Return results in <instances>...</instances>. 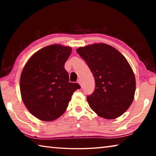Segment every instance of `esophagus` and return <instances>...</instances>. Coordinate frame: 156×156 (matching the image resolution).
<instances>
[{
  "label": "esophagus",
  "instance_id": "esophagus-1",
  "mask_svg": "<svg viewBox=\"0 0 156 156\" xmlns=\"http://www.w3.org/2000/svg\"><path fill=\"white\" fill-rule=\"evenodd\" d=\"M77 83H78L79 84H80V85L82 87V82H81V80H80V79H78V81H77Z\"/></svg>",
  "mask_w": 156,
  "mask_h": 156
}]
</instances>
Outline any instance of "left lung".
<instances>
[{
	"label": "left lung",
	"mask_w": 156,
	"mask_h": 156,
	"mask_svg": "<svg viewBox=\"0 0 156 156\" xmlns=\"http://www.w3.org/2000/svg\"><path fill=\"white\" fill-rule=\"evenodd\" d=\"M93 73L96 88L87 96L100 117L114 119L130 107L136 91V78L123 55L112 46L94 44L76 49Z\"/></svg>",
	"instance_id": "left-lung-1"
}]
</instances>
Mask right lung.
Listing matches in <instances>:
<instances>
[{"label": "right lung", "instance_id": "obj_1", "mask_svg": "<svg viewBox=\"0 0 156 156\" xmlns=\"http://www.w3.org/2000/svg\"><path fill=\"white\" fill-rule=\"evenodd\" d=\"M72 48L60 44L47 46L26 63L20 80L23 101L30 113L43 121L57 119L65 112L72 96L80 88L69 83L65 64Z\"/></svg>", "mask_w": 156, "mask_h": 156}]
</instances>
